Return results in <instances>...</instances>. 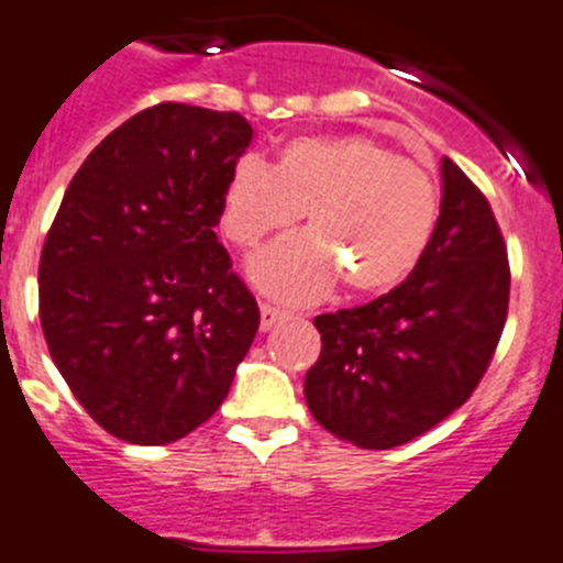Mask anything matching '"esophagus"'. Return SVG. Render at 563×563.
<instances>
[{
  "instance_id": "1",
  "label": "esophagus",
  "mask_w": 563,
  "mask_h": 563,
  "mask_svg": "<svg viewBox=\"0 0 563 563\" xmlns=\"http://www.w3.org/2000/svg\"><path fill=\"white\" fill-rule=\"evenodd\" d=\"M288 310H280V308H275V305H269V302H264L261 305V330H272V327L277 324V321H283V319H288Z\"/></svg>"
}]
</instances>
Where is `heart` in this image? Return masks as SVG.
I'll return each mask as SVG.
<instances>
[{
  "label": "heart",
  "mask_w": 563,
  "mask_h": 563,
  "mask_svg": "<svg viewBox=\"0 0 563 563\" xmlns=\"http://www.w3.org/2000/svg\"><path fill=\"white\" fill-rule=\"evenodd\" d=\"M305 211L310 233L283 239L250 266L266 294L310 302L335 277L357 294L398 286L420 264L440 217L438 189L415 162L365 134L297 136L275 167L244 156L220 200L222 233L253 250Z\"/></svg>",
  "instance_id": "heart-1"
}]
</instances>
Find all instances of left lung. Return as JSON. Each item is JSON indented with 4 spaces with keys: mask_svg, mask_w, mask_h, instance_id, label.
<instances>
[{
    "mask_svg": "<svg viewBox=\"0 0 563 563\" xmlns=\"http://www.w3.org/2000/svg\"><path fill=\"white\" fill-rule=\"evenodd\" d=\"M506 242L482 189L445 156L438 228L412 275L357 308L316 316L321 354L305 401L360 449H396L460 409L509 313Z\"/></svg>",
    "mask_w": 563,
    "mask_h": 563,
    "instance_id": "8db88e82",
    "label": "left lung"
}]
</instances>
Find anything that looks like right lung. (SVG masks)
I'll return each mask as SVG.
<instances>
[{
    "mask_svg": "<svg viewBox=\"0 0 563 563\" xmlns=\"http://www.w3.org/2000/svg\"><path fill=\"white\" fill-rule=\"evenodd\" d=\"M250 140L239 112L156 103L103 136L65 189L37 266L41 327L112 438H187L258 332V302L214 233Z\"/></svg>",
    "mask_w": 563,
    "mask_h": 563,
    "instance_id": "right-lung-1",
    "label": "right lung"
}]
</instances>
